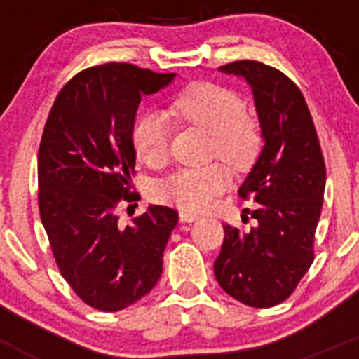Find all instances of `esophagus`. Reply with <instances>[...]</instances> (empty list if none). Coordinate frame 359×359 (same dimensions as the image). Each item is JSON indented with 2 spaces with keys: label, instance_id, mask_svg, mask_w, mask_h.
<instances>
[{
  "label": "esophagus",
  "instance_id": "34e87169",
  "mask_svg": "<svg viewBox=\"0 0 359 359\" xmlns=\"http://www.w3.org/2000/svg\"><path fill=\"white\" fill-rule=\"evenodd\" d=\"M180 219L185 221V223H194V221H198L199 219V215L192 214V212H180Z\"/></svg>",
  "mask_w": 359,
  "mask_h": 359
}]
</instances>
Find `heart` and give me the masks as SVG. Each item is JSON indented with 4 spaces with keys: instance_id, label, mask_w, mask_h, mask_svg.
Wrapping results in <instances>:
<instances>
[{
    "instance_id": "b5f03b06",
    "label": "heart",
    "mask_w": 359,
    "mask_h": 359,
    "mask_svg": "<svg viewBox=\"0 0 359 359\" xmlns=\"http://www.w3.org/2000/svg\"><path fill=\"white\" fill-rule=\"evenodd\" d=\"M170 115L192 123L214 136V152L228 165L243 169L253 161L259 149L257 126L244 115V104L233 91L210 82L189 86L170 104ZM136 154L149 165H156L169 154V122L161 113H147L133 128ZM230 185L221 165L182 169L158 187V196L189 210L207 208Z\"/></svg>"
}]
</instances>
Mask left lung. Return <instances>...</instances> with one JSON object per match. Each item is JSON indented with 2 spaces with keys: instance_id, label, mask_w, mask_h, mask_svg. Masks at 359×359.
Listing matches in <instances>:
<instances>
[{
  "instance_id": "1",
  "label": "left lung",
  "mask_w": 359,
  "mask_h": 359,
  "mask_svg": "<svg viewBox=\"0 0 359 359\" xmlns=\"http://www.w3.org/2000/svg\"><path fill=\"white\" fill-rule=\"evenodd\" d=\"M252 88L262 151L239 194L252 198L257 226L224 224L214 262L219 286L252 307H273L294 291L313 262V243L325 190V163L307 104L277 68L257 61L221 66Z\"/></svg>"
}]
</instances>
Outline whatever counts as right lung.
<instances>
[{"label":"right lung","instance_id":"1","mask_svg":"<svg viewBox=\"0 0 359 359\" xmlns=\"http://www.w3.org/2000/svg\"><path fill=\"white\" fill-rule=\"evenodd\" d=\"M176 73L123 62L93 66L57 95L37 158L41 221L55 262L88 306L115 313L156 286L177 212L149 205L129 226L116 207L133 194L135 116Z\"/></svg>","mask_w":359,"mask_h":359}]
</instances>
